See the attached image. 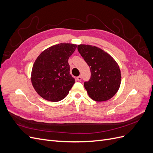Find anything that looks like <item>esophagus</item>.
Listing matches in <instances>:
<instances>
[{"label": "esophagus", "mask_w": 153, "mask_h": 153, "mask_svg": "<svg viewBox=\"0 0 153 153\" xmlns=\"http://www.w3.org/2000/svg\"><path fill=\"white\" fill-rule=\"evenodd\" d=\"M76 79H77V80H78V81H81V80H82V76H78L76 78Z\"/></svg>", "instance_id": "obj_1"}]
</instances>
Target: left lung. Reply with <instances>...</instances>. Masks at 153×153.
I'll list each match as a JSON object with an SVG mask.
<instances>
[{"instance_id":"1","label":"left lung","mask_w":153,"mask_h":153,"mask_svg":"<svg viewBox=\"0 0 153 153\" xmlns=\"http://www.w3.org/2000/svg\"><path fill=\"white\" fill-rule=\"evenodd\" d=\"M78 50L90 67L91 78L84 82L88 95L96 101H105L117 93L121 82V70L116 61L94 46L80 45Z\"/></svg>"}]
</instances>
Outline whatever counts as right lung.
<instances>
[{
  "instance_id": "obj_1",
  "label": "right lung",
  "mask_w": 153,
  "mask_h": 153,
  "mask_svg": "<svg viewBox=\"0 0 153 153\" xmlns=\"http://www.w3.org/2000/svg\"><path fill=\"white\" fill-rule=\"evenodd\" d=\"M77 45L60 43L45 50L32 66L31 82L41 97L50 101L65 98L75 84V78L69 73V57Z\"/></svg>"
}]
</instances>
